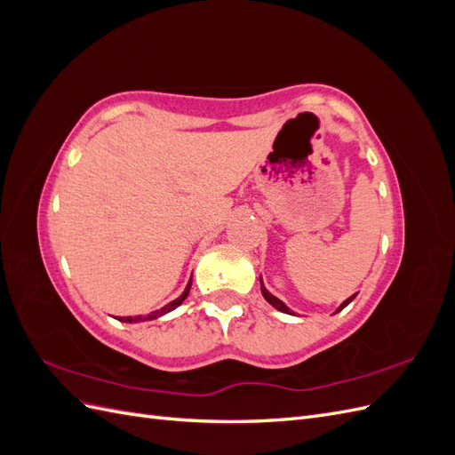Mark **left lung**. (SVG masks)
Segmentation results:
<instances>
[{
  "instance_id": "8db88e82",
  "label": "left lung",
  "mask_w": 455,
  "mask_h": 455,
  "mask_svg": "<svg viewBox=\"0 0 455 455\" xmlns=\"http://www.w3.org/2000/svg\"><path fill=\"white\" fill-rule=\"evenodd\" d=\"M259 284H261V296H264V298L269 301V304H271L275 309H279V311H283V313H288V315H296V313H294L291 307H286L284 301H281L277 296H273V294L267 291V288L264 286V283H261V277H259ZM355 296H356V294H353L351 298H347L346 301H343V304H341V306L336 309V313H339L343 307H347V306L351 304V301L355 299Z\"/></svg>"
}]
</instances>
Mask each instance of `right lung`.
I'll list each match as a JSON object with an SVG mask.
<instances>
[{
  "label": "right lung",
  "instance_id": "1",
  "mask_svg": "<svg viewBox=\"0 0 455 455\" xmlns=\"http://www.w3.org/2000/svg\"><path fill=\"white\" fill-rule=\"evenodd\" d=\"M189 288H191V279H189V283L186 284V291L178 296L176 299H172L171 304H167L164 307H161V309H157V311H151L149 315H136V316H119L117 321H121V323H144V321H154V319H157V316H163V315H167V313H171L172 309H176L178 306L182 304V301L188 298V294H189Z\"/></svg>",
  "mask_w": 455,
  "mask_h": 455
}]
</instances>
